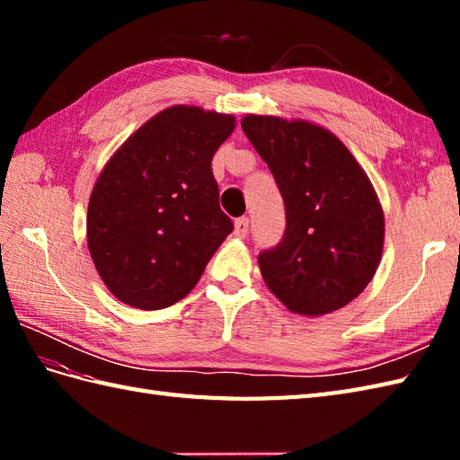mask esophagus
<instances>
[{
	"label": "esophagus",
	"mask_w": 460,
	"mask_h": 460,
	"mask_svg": "<svg viewBox=\"0 0 460 460\" xmlns=\"http://www.w3.org/2000/svg\"><path fill=\"white\" fill-rule=\"evenodd\" d=\"M249 233V217H239L235 221V235L237 237H245Z\"/></svg>",
	"instance_id": "34e87169"
}]
</instances>
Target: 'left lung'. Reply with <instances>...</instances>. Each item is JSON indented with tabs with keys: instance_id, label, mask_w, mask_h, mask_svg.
<instances>
[{
	"instance_id": "1",
	"label": "left lung",
	"mask_w": 460,
	"mask_h": 460,
	"mask_svg": "<svg viewBox=\"0 0 460 460\" xmlns=\"http://www.w3.org/2000/svg\"><path fill=\"white\" fill-rule=\"evenodd\" d=\"M241 128L285 201V235L259 255L267 287L296 314L344 308L374 279L384 249V211L366 172L310 122L251 114Z\"/></svg>"
}]
</instances>
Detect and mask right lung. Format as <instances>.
Wrapping results in <instances>:
<instances>
[{
	"label": "right lung",
	"instance_id": "add662e5",
	"mask_svg": "<svg viewBox=\"0 0 460 460\" xmlns=\"http://www.w3.org/2000/svg\"><path fill=\"white\" fill-rule=\"evenodd\" d=\"M235 128L229 114L172 106L136 130L94 183L89 251L126 305L168 308L198 285L233 231L211 160Z\"/></svg>",
	"mask_w": 460,
	"mask_h": 460
}]
</instances>
